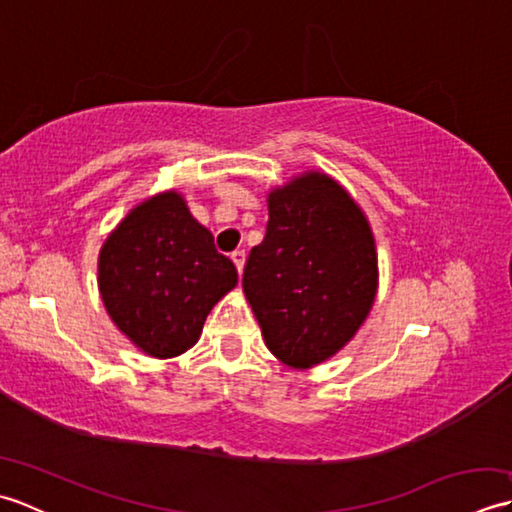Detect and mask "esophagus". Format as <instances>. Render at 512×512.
<instances>
[{
	"mask_svg": "<svg viewBox=\"0 0 512 512\" xmlns=\"http://www.w3.org/2000/svg\"><path fill=\"white\" fill-rule=\"evenodd\" d=\"M231 259H233V264H235V268H237V273L242 275L244 264H246V253H244V250H233Z\"/></svg>",
	"mask_w": 512,
	"mask_h": 512,
	"instance_id": "34e87169",
	"label": "esophagus"
}]
</instances>
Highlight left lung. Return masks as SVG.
<instances>
[{
  "label": "left lung",
  "mask_w": 512,
  "mask_h": 512,
  "mask_svg": "<svg viewBox=\"0 0 512 512\" xmlns=\"http://www.w3.org/2000/svg\"><path fill=\"white\" fill-rule=\"evenodd\" d=\"M244 295L281 363L328 361L361 328L378 290L372 228L328 173L308 171L268 193L264 242L250 250Z\"/></svg>",
  "instance_id": "left-lung-1"
}]
</instances>
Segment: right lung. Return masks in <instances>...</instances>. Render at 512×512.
I'll list each match as a JSON object with an SVG mask.
<instances>
[{
	"label": "right lung",
	"instance_id": "1",
	"mask_svg": "<svg viewBox=\"0 0 512 512\" xmlns=\"http://www.w3.org/2000/svg\"><path fill=\"white\" fill-rule=\"evenodd\" d=\"M237 286L231 259L178 191L136 204L99 253V290L116 328L140 352L180 356L198 343L213 306Z\"/></svg>",
	"mask_w": 512,
	"mask_h": 512
}]
</instances>
